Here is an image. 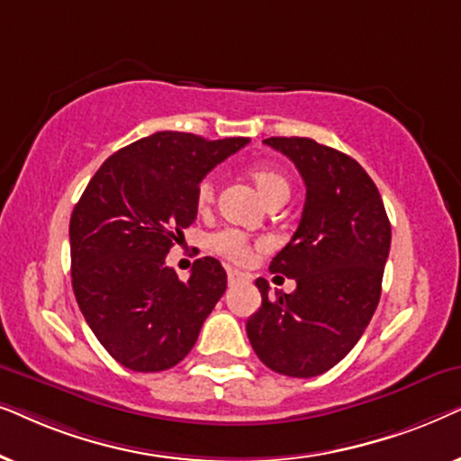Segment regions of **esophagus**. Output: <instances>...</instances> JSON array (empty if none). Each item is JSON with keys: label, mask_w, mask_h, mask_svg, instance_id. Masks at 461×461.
I'll return each mask as SVG.
<instances>
[{"label": "esophagus", "mask_w": 461, "mask_h": 461, "mask_svg": "<svg viewBox=\"0 0 461 461\" xmlns=\"http://www.w3.org/2000/svg\"><path fill=\"white\" fill-rule=\"evenodd\" d=\"M244 278V274L238 272V269H227V282L230 285H236V282H240Z\"/></svg>", "instance_id": "esophagus-1"}]
</instances>
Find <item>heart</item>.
I'll use <instances>...</instances> for the list:
<instances>
[{
	"mask_svg": "<svg viewBox=\"0 0 461 461\" xmlns=\"http://www.w3.org/2000/svg\"><path fill=\"white\" fill-rule=\"evenodd\" d=\"M249 176L257 185V189H259L263 198L267 200V204L280 198L286 200L288 194H291V185H288L286 176L278 173V170L266 167V164H253V167L249 168ZM214 189H217V185H214V176H206V179L200 181L198 192H195V200H198L200 208L212 204ZM208 242H211V249L214 253L223 255L227 259L236 263H244L250 259L249 238L240 234L238 230H221L217 234H212Z\"/></svg>",
	"mask_w": 461,
	"mask_h": 461,
	"instance_id": "1",
	"label": "heart"
}]
</instances>
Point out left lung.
<instances>
[{"label":"left lung","instance_id":"1","mask_svg":"<svg viewBox=\"0 0 461 461\" xmlns=\"http://www.w3.org/2000/svg\"><path fill=\"white\" fill-rule=\"evenodd\" d=\"M263 143L297 167L305 206L291 242L269 263L297 288L269 299L267 280L257 278L263 302L247 335L272 371L316 377L346 358L375 314L392 227L375 183L354 158L305 137Z\"/></svg>","mask_w":461,"mask_h":461}]
</instances>
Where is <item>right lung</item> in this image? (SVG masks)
Here are the masks:
<instances>
[{"mask_svg":"<svg viewBox=\"0 0 461 461\" xmlns=\"http://www.w3.org/2000/svg\"><path fill=\"white\" fill-rule=\"evenodd\" d=\"M249 140L149 134L109 156L73 208V293L92 333L126 369L181 363L225 293L217 259H195L183 282L167 255L195 221L200 181Z\"/></svg>","mask_w":461,"mask_h":461,"instance_id":"right-lung-1","label":"right lung"}]
</instances>
